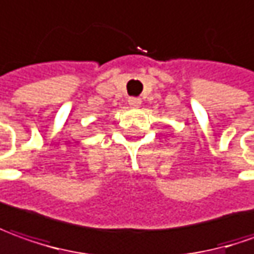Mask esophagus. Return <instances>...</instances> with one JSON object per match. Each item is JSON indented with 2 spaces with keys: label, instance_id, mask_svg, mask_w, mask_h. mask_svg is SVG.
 <instances>
[{
  "label": "esophagus",
  "instance_id": "34e87169",
  "mask_svg": "<svg viewBox=\"0 0 254 254\" xmlns=\"http://www.w3.org/2000/svg\"><path fill=\"white\" fill-rule=\"evenodd\" d=\"M127 103H129V105H130L132 108H139L141 104V100L137 97H130L127 100Z\"/></svg>",
  "mask_w": 254,
  "mask_h": 254
}]
</instances>
